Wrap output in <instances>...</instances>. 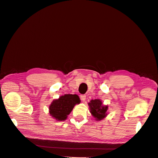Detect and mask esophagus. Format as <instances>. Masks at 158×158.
Segmentation results:
<instances>
[{"label": "esophagus", "instance_id": "1", "mask_svg": "<svg viewBox=\"0 0 158 158\" xmlns=\"http://www.w3.org/2000/svg\"><path fill=\"white\" fill-rule=\"evenodd\" d=\"M80 98H81V101H84L86 99V96L84 95V94H82V95L80 96Z\"/></svg>", "mask_w": 158, "mask_h": 158}]
</instances>
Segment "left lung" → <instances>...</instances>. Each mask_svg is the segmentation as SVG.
Instances as JSON below:
<instances>
[{"mask_svg": "<svg viewBox=\"0 0 158 158\" xmlns=\"http://www.w3.org/2000/svg\"><path fill=\"white\" fill-rule=\"evenodd\" d=\"M90 108V112L96 120H103L107 115V105H103L100 99H92L88 103Z\"/></svg>", "mask_w": 158, "mask_h": 158, "instance_id": "obj_1", "label": "left lung"}]
</instances>
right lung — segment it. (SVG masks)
I'll return each instance as SVG.
<instances>
[{"label": "right lung", "instance_id": "obj_1", "mask_svg": "<svg viewBox=\"0 0 158 158\" xmlns=\"http://www.w3.org/2000/svg\"><path fill=\"white\" fill-rule=\"evenodd\" d=\"M80 103V99L77 94H65L55 99L49 106L50 115L57 121L66 120L74 106Z\"/></svg>", "mask_w": 158, "mask_h": 158}]
</instances>
